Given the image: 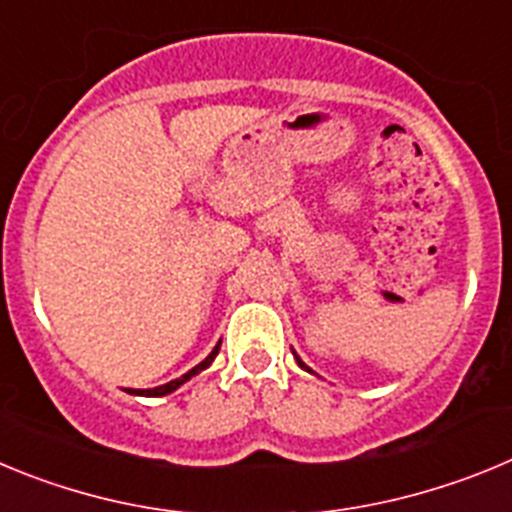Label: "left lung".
<instances>
[{
    "instance_id": "left-lung-1",
    "label": "left lung",
    "mask_w": 512,
    "mask_h": 512,
    "mask_svg": "<svg viewBox=\"0 0 512 512\" xmlns=\"http://www.w3.org/2000/svg\"><path fill=\"white\" fill-rule=\"evenodd\" d=\"M295 359H297V364H300V366H302V369H307V372H312L310 366H307V364H305V361H302V359H300V356H295Z\"/></svg>"
}]
</instances>
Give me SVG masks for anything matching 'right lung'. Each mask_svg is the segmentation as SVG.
I'll list each match as a JSON object with an SVG mask.
<instances>
[{"label": "right lung", "mask_w": 512, "mask_h": 512, "mask_svg": "<svg viewBox=\"0 0 512 512\" xmlns=\"http://www.w3.org/2000/svg\"><path fill=\"white\" fill-rule=\"evenodd\" d=\"M217 351H220V343H217L215 348H212V354L207 356L205 361H200V364L194 366V369H189L187 374H184V377H179V379H171V382H166V384H161V387H153V390H130V395H146V397H164V395H169V392H174V390H179V387H182L184 382H187V379H192L194 374H200L202 369H207V366L212 364V361H215V356H217Z\"/></svg>", "instance_id": "right-lung-1"}]
</instances>
